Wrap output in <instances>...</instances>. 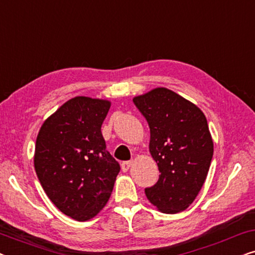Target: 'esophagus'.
<instances>
[{"label":"esophagus","mask_w":255,"mask_h":255,"mask_svg":"<svg viewBox=\"0 0 255 255\" xmlns=\"http://www.w3.org/2000/svg\"><path fill=\"white\" fill-rule=\"evenodd\" d=\"M132 163H133V160L124 161L123 163H122V170H123V172H128V170L130 169V167L132 166Z\"/></svg>","instance_id":"34e87169"}]
</instances>
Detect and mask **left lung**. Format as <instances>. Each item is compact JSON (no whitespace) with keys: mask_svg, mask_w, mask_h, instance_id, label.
I'll list each match as a JSON object with an SVG mask.
<instances>
[{"mask_svg":"<svg viewBox=\"0 0 255 255\" xmlns=\"http://www.w3.org/2000/svg\"><path fill=\"white\" fill-rule=\"evenodd\" d=\"M133 103L147 121L149 153L158 163L159 180L146 197L163 214L189 207L207 179L212 155L208 122L200 108L167 88L135 96Z\"/></svg>","mask_w":255,"mask_h":255,"instance_id":"1","label":"left lung"}]
</instances>
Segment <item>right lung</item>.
I'll list each match as a JSON object with an SVG mask.
<instances>
[{
    "label": "right lung",
    "instance_id": "1",
    "mask_svg": "<svg viewBox=\"0 0 255 255\" xmlns=\"http://www.w3.org/2000/svg\"><path fill=\"white\" fill-rule=\"evenodd\" d=\"M110 106L76 96L51 115L37 135L33 161L41 187L75 221H89L102 210L121 170L101 132Z\"/></svg>",
    "mask_w": 255,
    "mask_h": 255
}]
</instances>
